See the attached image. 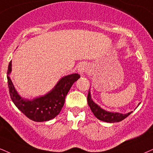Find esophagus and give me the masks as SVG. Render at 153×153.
I'll use <instances>...</instances> for the list:
<instances>
[{"mask_svg":"<svg viewBox=\"0 0 153 153\" xmlns=\"http://www.w3.org/2000/svg\"><path fill=\"white\" fill-rule=\"evenodd\" d=\"M87 70V66L85 63H80L78 67V72L80 75H83Z\"/></svg>","mask_w":153,"mask_h":153,"instance_id":"34e87169","label":"esophagus"}]
</instances>
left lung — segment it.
Listing matches in <instances>:
<instances>
[{"mask_svg":"<svg viewBox=\"0 0 153 153\" xmlns=\"http://www.w3.org/2000/svg\"><path fill=\"white\" fill-rule=\"evenodd\" d=\"M88 105L91 108V110H92L93 114L97 119L100 120L104 121V122L110 123H117L120 122L126 118L128 115H130V114L132 113V111L130 112V113L123 114L120 113H116V112H109L106 111L102 108H101L98 105L95 103V102L92 100L91 98V91L89 90L88 95ZM140 104V102L138 104Z\"/></svg>","mask_w":153,"mask_h":153,"instance_id":"obj_1","label":"left lung"}]
</instances>
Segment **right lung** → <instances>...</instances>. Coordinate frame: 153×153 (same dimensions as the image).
<instances>
[{"label":"right lung","mask_w":153,"mask_h":153,"mask_svg":"<svg viewBox=\"0 0 153 153\" xmlns=\"http://www.w3.org/2000/svg\"><path fill=\"white\" fill-rule=\"evenodd\" d=\"M11 71L12 61H10L7 72V79L11 100L18 110L35 122L48 121L56 117L63 107L66 95L73 84L80 78L78 73L62 77L46 94L29 100L23 98L18 93L10 78Z\"/></svg>","instance_id":"1"}]
</instances>
